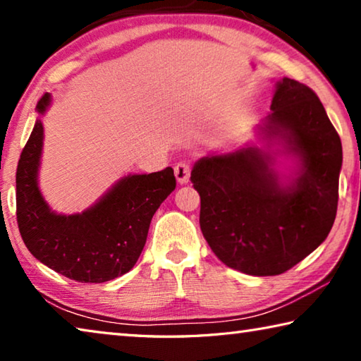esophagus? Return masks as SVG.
<instances>
[{"instance_id":"1","label":"esophagus","mask_w":361,"mask_h":361,"mask_svg":"<svg viewBox=\"0 0 361 361\" xmlns=\"http://www.w3.org/2000/svg\"><path fill=\"white\" fill-rule=\"evenodd\" d=\"M173 172L176 176V181H178L180 185H186V183L189 181V176H191V166L186 162H180L175 166Z\"/></svg>"}]
</instances>
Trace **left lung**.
<instances>
[{
	"mask_svg": "<svg viewBox=\"0 0 361 361\" xmlns=\"http://www.w3.org/2000/svg\"><path fill=\"white\" fill-rule=\"evenodd\" d=\"M262 138L277 140L299 170L283 185L271 152L247 145L209 154L191 172L200 195V229L226 266L248 276H279L326 239L338 210L342 145L307 85L277 81Z\"/></svg>",
	"mask_w": 361,
	"mask_h": 361,
	"instance_id": "8db88e82",
	"label": "left lung"
}]
</instances>
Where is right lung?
Returning a JSON list of instances; mask_svg holds the SVG:
<instances>
[{
  "instance_id": "right-lung-1",
  "label": "right lung",
  "mask_w": 361,
  "mask_h": 361,
  "mask_svg": "<svg viewBox=\"0 0 361 361\" xmlns=\"http://www.w3.org/2000/svg\"><path fill=\"white\" fill-rule=\"evenodd\" d=\"M51 94L36 105L44 114ZM44 129L38 118L23 148L16 173L17 224L36 259L81 283H103L135 266L148 237L152 215L176 180L173 169L148 175H127L90 209L75 215L51 210L38 186Z\"/></svg>"
}]
</instances>
